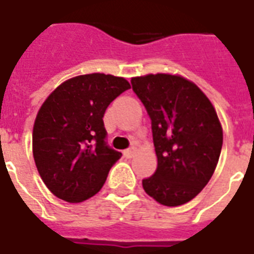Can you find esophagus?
Here are the masks:
<instances>
[{
  "mask_svg": "<svg viewBox=\"0 0 254 254\" xmlns=\"http://www.w3.org/2000/svg\"><path fill=\"white\" fill-rule=\"evenodd\" d=\"M135 154V149L134 147H130V149H127V150L124 151V155L127 157V158H131L133 155Z\"/></svg>",
  "mask_w": 254,
  "mask_h": 254,
  "instance_id": "34e87169",
  "label": "esophagus"
}]
</instances>
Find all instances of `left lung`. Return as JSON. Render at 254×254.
<instances>
[{
  "label": "left lung",
  "mask_w": 254,
  "mask_h": 254,
  "mask_svg": "<svg viewBox=\"0 0 254 254\" xmlns=\"http://www.w3.org/2000/svg\"><path fill=\"white\" fill-rule=\"evenodd\" d=\"M135 95L151 119L157 170L142 181L145 192L167 207L192 200L216 169L223 127L204 92L171 73L131 77Z\"/></svg>",
  "instance_id": "obj_1"
}]
</instances>
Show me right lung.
<instances>
[{
	"label": "right lung",
	"instance_id": "obj_1",
	"mask_svg": "<svg viewBox=\"0 0 254 254\" xmlns=\"http://www.w3.org/2000/svg\"><path fill=\"white\" fill-rule=\"evenodd\" d=\"M129 88L124 77L87 73L63 81L42 104L33 127V155L42 181L55 196L80 203L101 190L121 158L104 141V113Z\"/></svg>",
	"mask_w": 254,
	"mask_h": 254
}]
</instances>
